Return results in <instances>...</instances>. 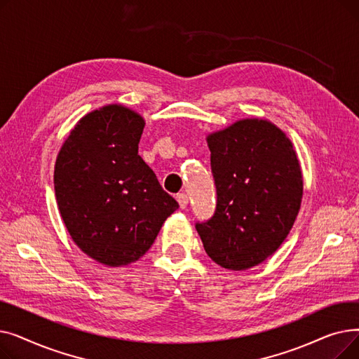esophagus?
<instances>
[{
  "mask_svg": "<svg viewBox=\"0 0 359 359\" xmlns=\"http://www.w3.org/2000/svg\"><path fill=\"white\" fill-rule=\"evenodd\" d=\"M177 202H179V206L182 210H184L186 206H187V202H189V198H187V195L186 194H179L177 196Z\"/></svg>",
  "mask_w": 359,
  "mask_h": 359,
  "instance_id": "34e87169",
  "label": "esophagus"
}]
</instances>
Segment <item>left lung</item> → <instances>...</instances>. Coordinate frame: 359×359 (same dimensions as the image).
Returning <instances> with one entry per match:
<instances>
[{
	"label": "left lung",
	"instance_id": "left-lung-1",
	"mask_svg": "<svg viewBox=\"0 0 359 359\" xmlns=\"http://www.w3.org/2000/svg\"><path fill=\"white\" fill-rule=\"evenodd\" d=\"M217 186L214 217L196 224L217 265L248 271L288 237L303 201V172L291 140L263 118L238 119L206 135Z\"/></svg>",
	"mask_w": 359,
	"mask_h": 359
}]
</instances>
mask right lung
<instances>
[{"label":"right lung","mask_w":359,"mask_h":359,"mask_svg":"<svg viewBox=\"0 0 359 359\" xmlns=\"http://www.w3.org/2000/svg\"><path fill=\"white\" fill-rule=\"evenodd\" d=\"M145 119L111 103L75 123L55 161V196L72 241L109 268L141 259L179 203L138 156Z\"/></svg>","instance_id":"obj_1"}]
</instances>
